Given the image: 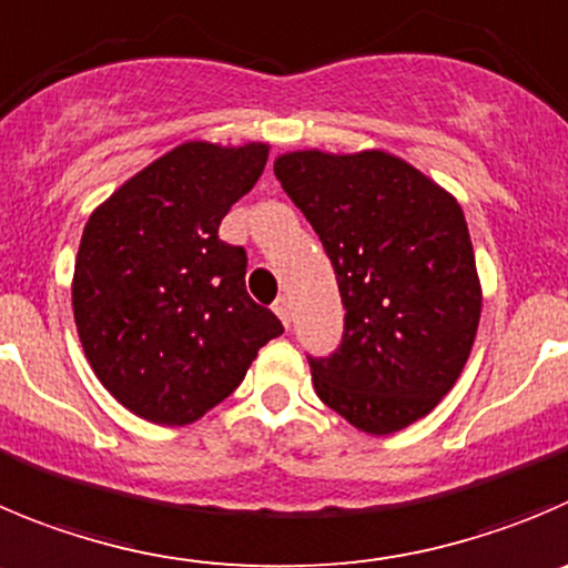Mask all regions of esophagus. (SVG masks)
Here are the masks:
<instances>
[{
	"mask_svg": "<svg viewBox=\"0 0 568 568\" xmlns=\"http://www.w3.org/2000/svg\"><path fill=\"white\" fill-rule=\"evenodd\" d=\"M274 314L280 316V322H283L285 327H291V300L288 296H280V300L274 302Z\"/></svg>",
	"mask_w": 568,
	"mask_h": 568,
	"instance_id": "1",
	"label": "esophagus"
}]
</instances>
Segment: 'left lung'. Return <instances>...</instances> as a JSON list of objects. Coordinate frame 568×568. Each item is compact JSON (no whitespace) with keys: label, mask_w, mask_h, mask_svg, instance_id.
<instances>
[{"label":"left lung","mask_w":568,"mask_h":568,"mask_svg":"<svg viewBox=\"0 0 568 568\" xmlns=\"http://www.w3.org/2000/svg\"><path fill=\"white\" fill-rule=\"evenodd\" d=\"M274 176L320 235L347 308L342 347L311 358L316 395L364 434L412 426L457 384L479 327L463 206L381 148L280 153Z\"/></svg>","instance_id":"1"}]
</instances>
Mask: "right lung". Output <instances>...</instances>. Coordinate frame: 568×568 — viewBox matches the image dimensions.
Returning <instances> with one entry per match:
<instances>
[{"mask_svg": "<svg viewBox=\"0 0 568 568\" xmlns=\"http://www.w3.org/2000/svg\"><path fill=\"white\" fill-rule=\"evenodd\" d=\"M266 159L268 142H182L83 226L72 274L78 336L100 384L142 420L195 423L283 333L246 294V252L219 237Z\"/></svg>", "mask_w": 568, "mask_h": 568, "instance_id": "obj_1", "label": "right lung"}]
</instances>
